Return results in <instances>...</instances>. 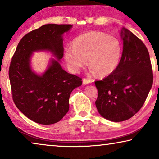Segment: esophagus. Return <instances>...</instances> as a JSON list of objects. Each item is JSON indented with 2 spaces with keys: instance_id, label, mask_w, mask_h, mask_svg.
<instances>
[{
  "instance_id": "esophagus-1",
  "label": "esophagus",
  "mask_w": 159,
  "mask_h": 159,
  "mask_svg": "<svg viewBox=\"0 0 159 159\" xmlns=\"http://www.w3.org/2000/svg\"><path fill=\"white\" fill-rule=\"evenodd\" d=\"M93 82V80H88V79H83L82 80V83L83 84H88L89 83H91Z\"/></svg>"
}]
</instances>
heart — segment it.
Here are the masks:
<instances>
[{
    "label": "heart",
    "instance_id": "b5f03b06",
    "mask_svg": "<svg viewBox=\"0 0 159 159\" xmlns=\"http://www.w3.org/2000/svg\"><path fill=\"white\" fill-rule=\"evenodd\" d=\"M122 54L123 45L116 37L90 31L77 36L73 47L65 49L64 57L71 72L79 73L88 59L90 73L106 77L118 68Z\"/></svg>",
    "mask_w": 159,
    "mask_h": 159
}]
</instances>
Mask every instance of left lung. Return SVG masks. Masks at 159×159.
<instances>
[{
	"label": "left lung",
	"mask_w": 159,
	"mask_h": 159,
	"mask_svg": "<svg viewBox=\"0 0 159 159\" xmlns=\"http://www.w3.org/2000/svg\"><path fill=\"white\" fill-rule=\"evenodd\" d=\"M123 54L118 68L103 80L95 81L98 111L108 120L119 122L134 116L144 104L153 84L148 51L142 41L122 27Z\"/></svg>",
	"instance_id": "left-lung-1"
}]
</instances>
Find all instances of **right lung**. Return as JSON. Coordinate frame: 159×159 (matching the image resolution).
I'll list each match as a JSON object with an SVG mask.
<instances>
[{
    "instance_id": "add662e5",
    "label": "right lung",
    "mask_w": 159,
    "mask_h": 159,
    "mask_svg": "<svg viewBox=\"0 0 159 159\" xmlns=\"http://www.w3.org/2000/svg\"><path fill=\"white\" fill-rule=\"evenodd\" d=\"M71 25L48 24L29 32L21 38L9 67L13 100L19 110L28 119L40 124L52 125L66 114L69 97L74 89L82 85V79L62 69L63 35ZM50 52L51 59L44 73L32 70L34 52Z\"/></svg>"
}]
</instances>
